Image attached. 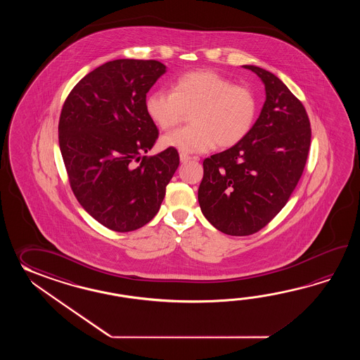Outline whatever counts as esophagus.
I'll use <instances>...</instances> for the list:
<instances>
[{
  "label": "esophagus",
  "mask_w": 360,
  "mask_h": 360,
  "mask_svg": "<svg viewBox=\"0 0 360 360\" xmlns=\"http://www.w3.org/2000/svg\"><path fill=\"white\" fill-rule=\"evenodd\" d=\"M191 160H197V158H193V157L188 155V154L180 153V161L183 162V163H186V162H189Z\"/></svg>",
  "instance_id": "34e87169"
}]
</instances>
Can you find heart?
Returning a JSON list of instances; mask_svg holds the SVG:
<instances>
[{"label": "heart", "instance_id": "heart-1", "mask_svg": "<svg viewBox=\"0 0 360 360\" xmlns=\"http://www.w3.org/2000/svg\"><path fill=\"white\" fill-rule=\"evenodd\" d=\"M146 109L162 130L176 126L193 110V126L166 134L162 146L181 153H203L214 144L229 148L242 141L252 129L257 100L248 87L233 84L212 69H199L176 78L172 91L152 92Z\"/></svg>", "mask_w": 360, "mask_h": 360}]
</instances>
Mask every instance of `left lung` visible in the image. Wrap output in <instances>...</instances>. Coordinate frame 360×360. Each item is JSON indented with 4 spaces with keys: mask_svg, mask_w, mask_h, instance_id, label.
Segmentation results:
<instances>
[{
    "mask_svg": "<svg viewBox=\"0 0 360 360\" xmlns=\"http://www.w3.org/2000/svg\"><path fill=\"white\" fill-rule=\"evenodd\" d=\"M260 77L266 99L242 141L203 161L202 214L228 236H251L285 206L305 169L311 129L305 108L271 72Z\"/></svg>",
    "mask_w": 360,
    "mask_h": 360,
    "instance_id": "1",
    "label": "left lung"
}]
</instances>
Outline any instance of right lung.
Listing matches in <instances>:
<instances>
[{"mask_svg": "<svg viewBox=\"0 0 360 360\" xmlns=\"http://www.w3.org/2000/svg\"><path fill=\"white\" fill-rule=\"evenodd\" d=\"M165 73L166 65L157 60L108 61L64 101L59 146L70 188L84 211L108 229L126 233L150 221L179 167L174 148L146 155L158 139L146 113V94Z\"/></svg>", "mask_w": 360, "mask_h": 360, "instance_id": "1", "label": "right lung"}]
</instances>
